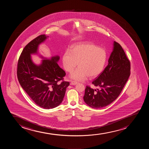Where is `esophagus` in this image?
<instances>
[{
  "mask_svg": "<svg viewBox=\"0 0 149 149\" xmlns=\"http://www.w3.org/2000/svg\"><path fill=\"white\" fill-rule=\"evenodd\" d=\"M77 84V82L75 81H71V84L72 85H75Z\"/></svg>",
  "mask_w": 149,
  "mask_h": 149,
  "instance_id": "34e87169",
  "label": "esophagus"
}]
</instances>
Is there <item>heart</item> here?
I'll return each mask as SVG.
<instances>
[{
  "label": "heart",
  "mask_w": 149,
  "mask_h": 149,
  "mask_svg": "<svg viewBox=\"0 0 149 149\" xmlns=\"http://www.w3.org/2000/svg\"><path fill=\"white\" fill-rule=\"evenodd\" d=\"M107 53L102 48L94 44L85 42L73 45L66 50L62 60L64 69L69 73L73 71L79 63L78 68L71 74L73 79L83 81L88 77L94 78L102 72L107 61Z\"/></svg>",
  "instance_id": "b5f03b06"
}]
</instances>
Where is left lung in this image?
Wrapping results in <instances>:
<instances>
[{
  "label": "left lung",
  "instance_id": "8db88e82",
  "mask_svg": "<svg viewBox=\"0 0 149 149\" xmlns=\"http://www.w3.org/2000/svg\"><path fill=\"white\" fill-rule=\"evenodd\" d=\"M130 75V63L124 50L114 42L108 64L92 84L97 90L86 86L84 100L89 106L101 108L115 101L122 92Z\"/></svg>",
  "mask_w": 149,
  "mask_h": 149
}]
</instances>
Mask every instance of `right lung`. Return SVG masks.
<instances>
[{
  "label": "right lung",
  "mask_w": 149,
  "mask_h": 149,
  "mask_svg": "<svg viewBox=\"0 0 149 149\" xmlns=\"http://www.w3.org/2000/svg\"><path fill=\"white\" fill-rule=\"evenodd\" d=\"M47 37L39 35L26 45L18 60L17 74L21 86L31 99L40 107L47 109L61 104L70 83L63 80L65 72L56 63L59 56L44 59L39 66L32 63L31 54L37 53L38 45Z\"/></svg>",
  "instance_id": "right-lung-1"
}]
</instances>
